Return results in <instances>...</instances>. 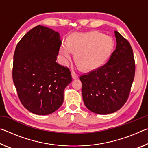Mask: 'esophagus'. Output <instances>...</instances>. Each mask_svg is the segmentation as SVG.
<instances>
[{
	"instance_id": "1",
	"label": "esophagus",
	"mask_w": 148,
	"mask_h": 148,
	"mask_svg": "<svg viewBox=\"0 0 148 148\" xmlns=\"http://www.w3.org/2000/svg\"><path fill=\"white\" fill-rule=\"evenodd\" d=\"M72 79H77V77H78V75L75 73L74 72H72Z\"/></svg>"
}]
</instances>
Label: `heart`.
Masks as SVG:
<instances>
[{
    "label": "heart",
    "instance_id": "b5f03b06",
    "mask_svg": "<svg viewBox=\"0 0 148 148\" xmlns=\"http://www.w3.org/2000/svg\"><path fill=\"white\" fill-rule=\"evenodd\" d=\"M113 47V42L108 36L97 32L75 33L70 36L68 44H62L59 56L64 63L73 58L76 59L85 70L91 71L103 63Z\"/></svg>",
    "mask_w": 148,
    "mask_h": 148
}]
</instances>
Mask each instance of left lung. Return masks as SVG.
<instances>
[{
  "instance_id": "left-lung-1",
  "label": "left lung",
  "mask_w": 148,
  "mask_h": 148,
  "mask_svg": "<svg viewBox=\"0 0 148 148\" xmlns=\"http://www.w3.org/2000/svg\"><path fill=\"white\" fill-rule=\"evenodd\" d=\"M116 47L103 66L82 75L86 106L98 114L117 111L129 98L135 74L133 51L129 42L116 31Z\"/></svg>"
}]
</instances>
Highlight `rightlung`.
Returning a JSON list of instances; mask_svg holds the SVG:
<instances>
[{"instance_id":"1","label":"right lung","mask_w":148,"mask_h":148,"mask_svg":"<svg viewBox=\"0 0 148 148\" xmlns=\"http://www.w3.org/2000/svg\"><path fill=\"white\" fill-rule=\"evenodd\" d=\"M61 45L58 32L38 25L24 35L15 49L14 84L21 104L34 114L56 111L72 82L69 69L56 62Z\"/></svg>"}]
</instances>
